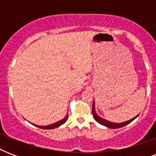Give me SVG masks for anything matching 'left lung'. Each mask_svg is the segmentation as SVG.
I'll use <instances>...</instances> for the list:
<instances>
[{
	"mask_svg": "<svg viewBox=\"0 0 156 156\" xmlns=\"http://www.w3.org/2000/svg\"><path fill=\"white\" fill-rule=\"evenodd\" d=\"M92 114L93 116H94V118L96 121H97L98 123L101 124L103 126H106V127H108L110 129H117V128H121V127H123V126H126V125H128L129 124L130 122L134 120L135 118H137L138 116H138H136L135 117H133V119H131L129 121H125V122H122V123H112V122H110V121H108L106 120H104V119L101 118L100 116H98L96 112H95V103H93V105H92Z\"/></svg>",
	"mask_w": 156,
	"mask_h": 156,
	"instance_id": "obj_1",
	"label": "left lung"
}]
</instances>
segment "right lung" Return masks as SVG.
<instances>
[{"mask_svg":"<svg viewBox=\"0 0 156 156\" xmlns=\"http://www.w3.org/2000/svg\"><path fill=\"white\" fill-rule=\"evenodd\" d=\"M68 117H69V115L67 114L65 118L61 120V121H57L56 123L52 124V125H50V126H37V127H39V128L40 129H55L56 128V127H59V126H61V125H63V124L67 121Z\"/></svg>","mask_w":156,"mask_h":156,"instance_id":"1","label":"right lung"}]
</instances>
